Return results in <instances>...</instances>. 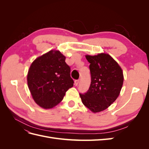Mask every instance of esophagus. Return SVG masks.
<instances>
[{
  "mask_svg": "<svg viewBox=\"0 0 149 149\" xmlns=\"http://www.w3.org/2000/svg\"><path fill=\"white\" fill-rule=\"evenodd\" d=\"M79 79H76V80L74 81L75 85H76V86H78V84H79Z\"/></svg>",
  "mask_w": 149,
  "mask_h": 149,
  "instance_id": "1",
  "label": "esophagus"
}]
</instances>
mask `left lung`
Returning <instances> with one entry per match:
<instances>
[{
  "mask_svg": "<svg viewBox=\"0 0 149 149\" xmlns=\"http://www.w3.org/2000/svg\"><path fill=\"white\" fill-rule=\"evenodd\" d=\"M86 58L90 63L91 82L88 91L79 96L83 104L95 113L106 109L118 98L123 84V72L108 54Z\"/></svg>",
  "mask_w": 149,
  "mask_h": 149,
  "instance_id": "obj_1",
  "label": "left lung"
}]
</instances>
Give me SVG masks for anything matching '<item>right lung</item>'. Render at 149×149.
Listing matches in <instances>:
<instances>
[{
	"label": "right lung",
	"instance_id": "1",
	"mask_svg": "<svg viewBox=\"0 0 149 149\" xmlns=\"http://www.w3.org/2000/svg\"><path fill=\"white\" fill-rule=\"evenodd\" d=\"M66 57L59 51L51 50L31 63L27 74V84L35 102L44 109L59 104L66 92L73 86L70 67Z\"/></svg>",
	"mask_w": 149,
	"mask_h": 149
}]
</instances>
